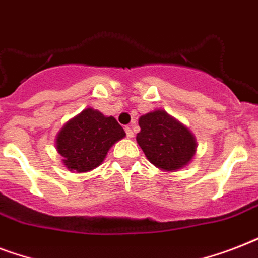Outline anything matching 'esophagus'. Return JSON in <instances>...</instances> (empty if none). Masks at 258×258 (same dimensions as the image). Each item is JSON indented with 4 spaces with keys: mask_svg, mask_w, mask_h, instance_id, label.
<instances>
[{
    "mask_svg": "<svg viewBox=\"0 0 258 258\" xmlns=\"http://www.w3.org/2000/svg\"><path fill=\"white\" fill-rule=\"evenodd\" d=\"M125 134H127V138H134V131L131 130V127H125Z\"/></svg>",
    "mask_w": 258,
    "mask_h": 258,
    "instance_id": "obj_1",
    "label": "esophagus"
}]
</instances>
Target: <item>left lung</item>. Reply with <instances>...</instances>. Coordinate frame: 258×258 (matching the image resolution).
<instances>
[{
    "mask_svg": "<svg viewBox=\"0 0 258 258\" xmlns=\"http://www.w3.org/2000/svg\"><path fill=\"white\" fill-rule=\"evenodd\" d=\"M138 145L146 158L163 171H178L191 162L197 141L190 130L163 111L154 109L139 117Z\"/></svg>",
    "mask_w": 258,
    "mask_h": 258,
    "instance_id": "left-lung-1",
    "label": "left lung"
}]
</instances>
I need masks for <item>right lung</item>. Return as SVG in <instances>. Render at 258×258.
Wrapping results in <instances>:
<instances>
[{"label":"right lung","mask_w":258,"mask_h":258,"mask_svg":"<svg viewBox=\"0 0 258 258\" xmlns=\"http://www.w3.org/2000/svg\"><path fill=\"white\" fill-rule=\"evenodd\" d=\"M124 137L115 117L89 107L62 125L56 137V150L70 171L88 172L100 166L108 150Z\"/></svg>","instance_id":"right-lung-1"}]
</instances>
